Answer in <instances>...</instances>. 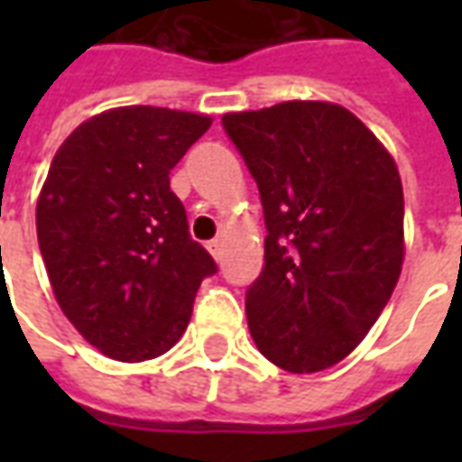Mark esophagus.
I'll return each instance as SVG.
<instances>
[{"mask_svg":"<svg viewBox=\"0 0 462 462\" xmlns=\"http://www.w3.org/2000/svg\"><path fill=\"white\" fill-rule=\"evenodd\" d=\"M208 250L215 260H220V250H222V242L220 240H210L208 242Z\"/></svg>","mask_w":462,"mask_h":462,"instance_id":"34e87169","label":"esophagus"}]
</instances>
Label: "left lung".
Returning <instances> with one entry per match:
<instances>
[{
	"label": "left lung",
	"mask_w": 462,
	"mask_h": 462,
	"mask_svg": "<svg viewBox=\"0 0 462 462\" xmlns=\"http://www.w3.org/2000/svg\"><path fill=\"white\" fill-rule=\"evenodd\" d=\"M264 210V267L247 324L274 366L314 374L348 356L403 264V188L356 116L327 101L222 116Z\"/></svg>",
	"instance_id": "1"
}]
</instances>
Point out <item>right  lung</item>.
<instances>
[{
  "mask_svg": "<svg viewBox=\"0 0 462 462\" xmlns=\"http://www.w3.org/2000/svg\"><path fill=\"white\" fill-rule=\"evenodd\" d=\"M210 118L123 106L81 123L56 151L36 202V237L66 319L116 361L178 344L210 252L188 232L171 171Z\"/></svg>",
  "mask_w": 462,
  "mask_h": 462,
  "instance_id": "right-lung-1",
  "label": "right lung"
}]
</instances>
